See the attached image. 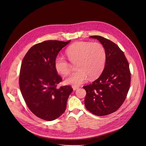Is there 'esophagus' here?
Listing matches in <instances>:
<instances>
[{
    "label": "esophagus",
    "instance_id": "1",
    "mask_svg": "<svg viewBox=\"0 0 146 146\" xmlns=\"http://www.w3.org/2000/svg\"><path fill=\"white\" fill-rule=\"evenodd\" d=\"M72 88L73 89V90H77L79 88V87H76V86H73L72 87Z\"/></svg>",
    "mask_w": 146,
    "mask_h": 146
}]
</instances>
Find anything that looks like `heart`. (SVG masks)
<instances>
[{
    "mask_svg": "<svg viewBox=\"0 0 146 146\" xmlns=\"http://www.w3.org/2000/svg\"><path fill=\"white\" fill-rule=\"evenodd\" d=\"M66 53L71 62L76 63L78 69L65 80L67 84L79 86L84 83L88 76L90 79L96 78L101 74L105 66L106 50L98 42H76L67 49ZM54 66L62 75L68 74L71 70L70 64L60 56L55 58Z\"/></svg>",
    "mask_w": 146,
    "mask_h": 146,
    "instance_id": "heart-1",
    "label": "heart"
}]
</instances>
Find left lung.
Segmentation results:
<instances>
[{"label":"left lung","instance_id":"8db88e82","mask_svg":"<svg viewBox=\"0 0 146 146\" xmlns=\"http://www.w3.org/2000/svg\"><path fill=\"white\" fill-rule=\"evenodd\" d=\"M90 37L103 45L106 61L100 77L83 87L86 91L84 105L94 115H106L117 110L126 97L131 82L129 64L124 52L113 42L100 36Z\"/></svg>","mask_w":146,"mask_h":146}]
</instances>
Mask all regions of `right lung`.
<instances>
[{"label": "right lung", "mask_w": 146, "mask_h": 146, "mask_svg": "<svg viewBox=\"0 0 146 146\" xmlns=\"http://www.w3.org/2000/svg\"><path fill=\"white\" fill-rule=\"evenodd\" d=\"M71 42L46 40L33 46L22 60L19 85L22 96L31 112L42 119L52 121L65 112L70 86L57 88L62 79L54 62L58 54Z\"/></svg>", "instance_id": "1"}]
</instances>
